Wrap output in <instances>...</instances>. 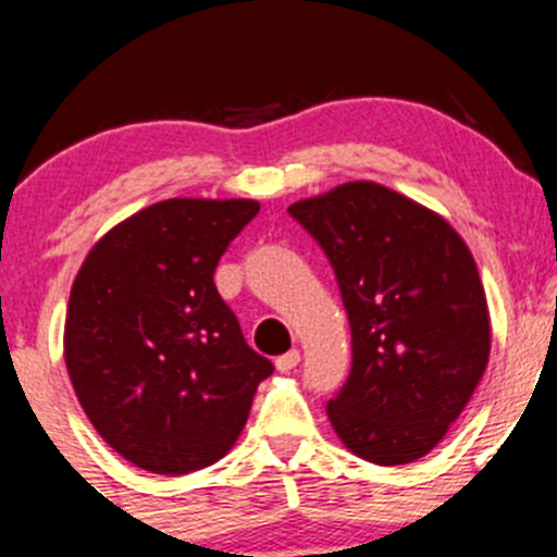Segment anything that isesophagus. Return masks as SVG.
I'll use <instances>...</instances> for the list:
<instances>
[{
    "mask_svg": "<svg viewBox=\"0 0 557 557\" xmlns=\"http://www.w3.org/2000/svg\"><path fill=\"white\" fill-rule=\"evenodd\" d=\"M299 361H301V352L299 350H288V352H283V356H280L274 363H277L280 372H290V369L299 367Z\"/></svg>",
    "mask_w": 557,
    "mask_h": 557,
    "instance_id": "34e87169",
    "label": "esophagus"
}]
</instances>
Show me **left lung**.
Segmentation results:
<instances>
[{
    "label": "left lung",
    "mask_w": 557,
    "mask_h": 557,
    "mask_svg": "<svg viewBox=\"0 0 557 557\" xmlns=\"http://www.w3.org/2000/svg\"><path fill=\"white\" fill-rule=\"evenodd\" d=\"M323 247L350 320L352 367L325 404L336 436L380 466L423 458L491 356L485 290L445 218L377 183L288 207Z\"/></svg>",
    "instance_id": "8db88e82"
}]
</instances>
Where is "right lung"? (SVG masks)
Here are the masks:
<instances>
[{"label": "right lung", "instance_id": "right-lung-1", "mask_svg": "<svg viewBox=\"0 0 557 557\" xmlns=\"http://www.w3.org/2000/svg\"><path fill=\"white\" fill-rule=\"evenodd\" d=\"M261 210L252 199H166L107 232L77 272L64 358L102 440L153 474L232 450L272 361L245 342L215 267Z\"/></svg>", "mask_w": 557, "mask_h": 557}]
</instances>
